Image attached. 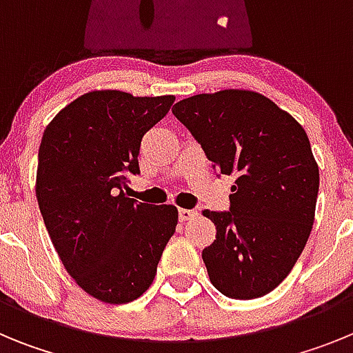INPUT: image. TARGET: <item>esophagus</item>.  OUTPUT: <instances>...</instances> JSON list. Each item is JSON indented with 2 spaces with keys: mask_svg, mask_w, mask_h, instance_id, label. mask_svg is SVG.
Masks as SVG:
<instances>
[{
  "mask_svg": "<svg viewBox=\"0 0 353 353\" xmlns=\"http://www.w3.org/2000/svg\"><path fill=\"white\" fill-rule=\"evenodd\" d=\"M179 217L180 221H191L194 219V217H198V210H192V208H180L179 210Z\"/></svg>",
  "mask_w": 353,
  "mask_h": 353,
  "instance_id": "esophagus-1",
  "label": "esophagus"
}]
</instances>
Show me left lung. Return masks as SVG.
<instances>
[{"instance_id": "8db88e82", "label": "left lung", "mask_w": 353, "mask_h": 353, "mask_svg": "<svg viewBox=\"0 0 353 353\" xmlns=\"http://www.w3.org/2000/svg\"><path fill=\"white\" fill-rule=\"evenodd\" d=\"M173 114L212 168L235 174L230 212L203 210L215 240L203 249L212 285L239 301L263 297L292 272L314 223L320 171L304 127L251 90L199 93Z\"/></svg>"}]
</instances>
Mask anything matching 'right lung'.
Instances as JSON below:
<instances>
[{"label": "right lung", "instance_id": "obj_1", "mask_svg": "<svg viewBox=\"0 0 353 353\" xmlns=\"http://www.w3.org/2000/svg\"><path fill=\"white\" fill-rule=\"evenodd\" d=\"M173 95L93 90L46 127L35 192L65 270L105 304L136 301L154 283L179 223L174 205L138 203L121 191L139 173L141 139L166 117Z\"/></svg>", "mask_w": 353, "mask_h": 353}]
</instances>
